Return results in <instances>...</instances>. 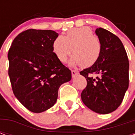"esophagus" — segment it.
Segmentation results:
<instances>
[{
	"mask_svg": "<svg viewBox=\"0 0 135 135\" xmlns=\"http://www.w3.org/2000/svg\"><path fill=\"white\" fill-rule=\"evenodd\" d=\"M78 74V71H77V70H71L72 76H76Z\"/></svg>",
	"mask_w": 135,
	"mask_h": 135,
	"instance_id": "obj_1",
	"label": "esophagus"
}]
</instances>
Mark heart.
Here are the masks:
<instances>
[{
    "instance_id": "1",
    "label": "heart",
    "mask_w": 135,
    "mask_h": 135,
    "mask_svg": "<svg viewBox=\"0 0 135 135\" xmlns=\"http://www.w3.org/2000/svg\"><path fill=\"white\" fill-rule=\"evenodd\" d=\"M53 52L61 62H65L73 52L70 63L90 67L97 63L102 54V43L89 27L70 29L64 36H59L52 44Z\"/></svg>"
}]
</instances>
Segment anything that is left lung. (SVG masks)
Masks as SVG:
<instances>
[{
    "instance_id": "left-lung-1",
    "label": "left lung",
    "mask_w": 135,
    "mask_h": 135,
    "mask_svg": "<svg viewBox=\"0 0 135 135\" xmlns=\"http://www.w3.org/2000/svg\"><path fill=\"white\" fill-rule=\"evenodd\" d=\"M95 33L102 43V54L95 64L80 72L87 80L81 99L92 111L107 114L118 109L128 90L129 61L118 37L103 28Z\"/></svg>"
}]
</instances>
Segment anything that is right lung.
I'll use <instances>...</instances> for the list:
<instances>
[{
  "instance_id": "add662e5",
  "label": "right lung",
  "mask_w": 135,
  "mask_h": 135,
  "mask_svg": "<svg viewBox=\"0 0 135 135\" xmlns=\"http://www.w3.org/2000/svg\"><path fill=\"white\" fill-rule=\"evenodd\" d=\"M57 37L54 31L27 29L17 35L8 51V75L14 94L33 113L52 107L59 86L71 79V71L53 52Z\"/></svg>"
}]
</instances>
